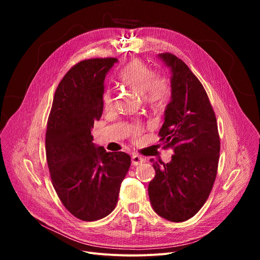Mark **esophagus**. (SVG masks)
<instances>
[{"label":"esophagus","mask_w":260,"mask_h":260,"mask_svg":"<svg viewBox=\"0 0 260 260\" xmlns=\"http://www.w3.org/2000/svg\"><path fill=\"white\" fill-rule=\"evenodd\" d=\"M143 161H144V159L137 154H134L132 156V165L133 166H140V165H142Z\"/></svg>","instance_id":"esophagus-1"}]
</instances>
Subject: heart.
I'll return each mask as SVG.
<instances>
[{"mask_svg": "<svg viewBox=\"0 0 260 260\" xmlns=\"http://www.w3.org/2000/svg\"><path fill=\"white\" fill-rule=\"evenodd\" d=\"M119 80L123 85L143 95L152 104H157L165 100L170 94V83L168 79L160 74H154L152 68L141 60L128 62L119 73ZM114 98L109 90L103 93V106L106 111L113 108ZM142 133L139 123L131 126L129 135L133 140L137 139Z\"/></svg>", "mask_w": 260, "mask_h": 260, "instance_id": "b5f03b06", "label": "heart"}]
</instances>
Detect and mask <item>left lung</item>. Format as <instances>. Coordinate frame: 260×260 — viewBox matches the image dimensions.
Segmentation results:
<instances>
[{
    "mask_svg": "<svg viewBox=\"0 0 260 260\" xmlns=\"http://www.w3.org/2000/svg\"><path fill=\"white\" fill-rule=\"evenodd\" d=\"M159 57L172 71V98L159 132L163 148L174 149L169 163L153 162L155 178L148 196L155 212L173 222L192 218L213 188L220 138L214 109L201 82L175 54Z\"/></svg>",
    "mask_w": 260,
    "mask_h": 260,
    "instance_id": "1",
    "label": "left lung"
}]
</instances>
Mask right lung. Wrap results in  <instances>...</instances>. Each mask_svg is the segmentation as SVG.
<instances>
[{"label":"right lung","mask_w":260,"mask_h":260,"mask_svg":"<svg viewBox=\"0 0 260 260\" xmlns=\"http://www.w3.org/2000/svg\"><path fill=\"white\" fill-rule=\"evenodd\" d=\"M116 58L80 61L66 73L52 101L45 136L51 183L78 219H102L116 208L131 156L107 153L92 143L90 131L103 113L104 79Z\"/></svg>","instance_id":"right-lung-1"}]
</instances>
